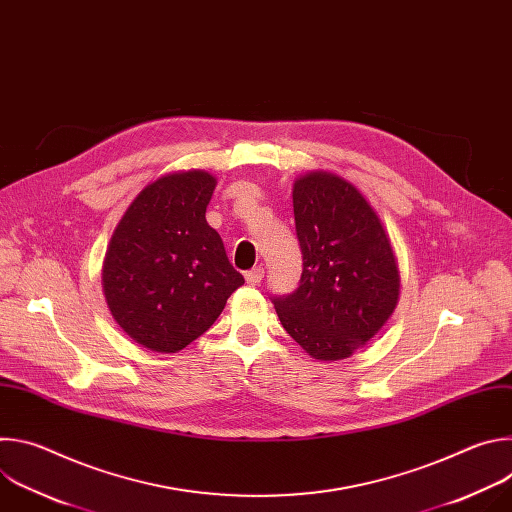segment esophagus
Wrapping results in <instances>:
<instances>
[{
    "instance_id": "1",
    "label": "esophagus",
    "mask_w": 512,
    "mask_h": 512,
    "mask_svg": "<svg viewBox=\"0 0 512 512\" xmlns=\"http://www.w3.org/2000/svg\"><path fill=\"white\" fill-rule=\"evenodd\" d=\"M263 273H265V269H263L261 265H257V267H253L251 271L245 273V279H247L249 285H259L261 279H263Z\"/></svg>"
}]
</instances>
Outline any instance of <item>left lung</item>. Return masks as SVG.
<instances>
[{"instance_id": "1", "label": "left lung", "mask_w": 512, "mask_h": 512, "mask_svg": "<svg viewBox=\"0 0 512 512\" xmlns=\"http://www.w3.org/2000/svg\"><path fill=\"white\" fill-rule=\"evenodd\" d=\"M300 285L271 302L285 332L318 360L348 358L389 320L399 269L381 218L350 182L310 172L294 184Z\"/></svg>"}]
</instances>
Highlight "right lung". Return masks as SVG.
I'll use <instances>...</instances> for the list:
<instances>
[{
    "instance_id": "obj_1",
    "label": "right lung",
    "mask_w": 512,
    "mask_h": 512,
    "mask_svg": "<svg viewBox=\"0 0 512 512\" xmlns=\"http://www.w3.org/2000/svg\"><path fill=\"white\" fill-rule=\"evenodd\" d=\"M216 178L202 170L145 186L119 221L103 265L115 322L143 348L178 352L221 316L245 283L206 223Z\"/></svg>"
}]
</instances>
